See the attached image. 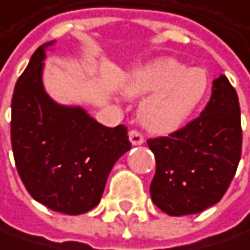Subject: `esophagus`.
<instances>
[{
    "mask_svg": "<svg viewBox=\"0 0 250 250\" xmlns=\"http://www.w3.org/2000/svg\"><path fill=\"white\" fill-rule=\"evenodd\" d=\"M128 135H129V141H131L132 145H141V144H144V137L141 135L138 131L132 129V131H129Z\"/></svg>",
    "mask_w": 250,
    "mask_h": 250,
    "instance_id": "1",
    "label": "esophagus"
}]
</instances>
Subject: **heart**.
<instances>
[{
	"label": "heart",
	"mask_w": 250,
	"mask_h": 250,
	"mask_svg": "<svg viewBox=\"0 0 250 250\" xmlns=\"http://www.w3.org/2000/svg\"><path fill=\"white\" fill-rule=\"evenodd\" d=\"M210 80L204 69L187 67L174 57L154 59L126 79L125 93L144 98L138 116L149 132L166 135L183 128L203 105Z\"/></svg>",
	"instance_id": "obj_1"
}]
</instances>
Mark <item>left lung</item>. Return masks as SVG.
Here are the masks:
<instances>
[{
  "label": "left lung",
  "mask_w": 250,
  "mask_h": 250,
  "mask_svg": "<svg viewBox=\"0 0 250 250\" xmlns=\"http://www.w3.org/2000/svg\"><path fill=\"white\" fill-rule=\"evenodd\" d=\"M157 170L149 186L154 204L170 216L196 214L220 202L242 154L240 108L226 76L213 80L200 116L170 137L148 140Z\"/></svg>",
  "instance_id": "1"
}]
</instances>
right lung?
Returning <instances> with one entry per match:
<instances>
[{
	"instance_id": "1",
	"label": "right lung",
	"mask_w": 250,
	"mask_h": 250,
	"mask_svg": "<svg viewBox=\"0 0 250 250\" xmlns=\"http://www.w3.org/2000/svg\"><path fill=\"white\" fill-rule=\"evenodd\" d=\"M48 42L30 59L11 101V145L17 171L34 200L64 214L101 202L115 163L131 148L124 125L108 128L80 106L53 101L43 84Z\"/></svg>"
}]
</instances>
